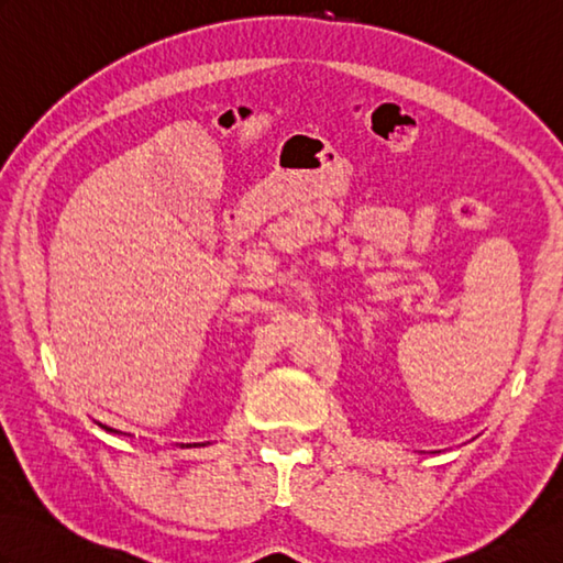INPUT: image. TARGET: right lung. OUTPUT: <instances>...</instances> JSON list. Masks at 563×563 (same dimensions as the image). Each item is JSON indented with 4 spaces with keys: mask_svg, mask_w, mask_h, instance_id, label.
<instances>
[{
    "mask_svg": "<svg viewBox=\"0 0 563 563\" xmlns=\"http://www.w3.org/2000/svg\"><path fill=\"white\" fill-rule=\"evenodd\" d=\"M101 426V423H99ZM103 430H106V433H113V435H128V433H121V430H115V428H109V426H101ZM196 445H202V448H206V445H210V442H194V448Z\"/></svg>",
    "mask_w": 563,
    "mask_h": 563,
    "instance_id": "obj_1",
    "label": "right lung"
}]
</instances>
